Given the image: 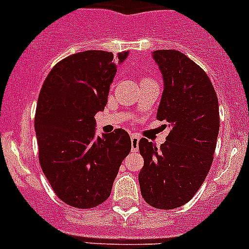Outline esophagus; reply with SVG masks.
Segmentation results:
<instances>
[{
  "mask_svg": "<svg viewBox=\"0 0 249 249\" xmlns=\"http://www.w3.org/2000/svg\"><path fill=\"white\" fill-rule=\"evenodd\" d=\"M139 142H140V137L137 135H131V149L132 152H137L139 150Z\"/></svg>",
  "mask_w": 249,
  "mask_h": 249,
  "instance_id": "obj_1",
  "label": "esophagus"
}]
</instances>
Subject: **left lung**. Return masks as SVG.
I'll return each instance as SVG.
<instances>
[{
	"label": "left lung",
	"mask_w": 249,
	"mask_h": 249,
	"mask_svg": "<svg viewBox=\"0 0 249 249\" xmlns=\"http://www.w3.org/2000/svg\"><path fill=\"white\" fill-rule=\"evenodd\" d=\"M152 57L164 80L157 118L167 122L170 132L160 148L140 140L144 165L139 182L145 202L173 210L192 200L210 171L219 132V106L210 78L183 53L155 50Z\"/></svg>",
	"instance_id": "1"
}]
</instances>
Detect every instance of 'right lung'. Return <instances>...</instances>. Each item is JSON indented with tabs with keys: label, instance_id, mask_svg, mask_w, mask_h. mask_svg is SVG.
<instances>
[{
	"label": "right lung",
	"instance_id": "right-lung-1",
	"mask_svg": "<svg viewBox=\"0 0 249 249\" xmlns=\"http://www.w3.org/2000/svg\"><path fill=\"white\" fill-rule=\"evenodd\" d=\"M129 52L85 50L61 60L42 85L35 130L42 171L67 205L92 208L106 201L131 140L123 129L96 136L94 117Z\"/></svg>",
	"mask_w": 249,
	"mask_h": 249
}]
</instances>
